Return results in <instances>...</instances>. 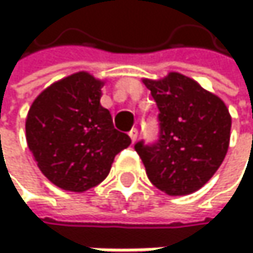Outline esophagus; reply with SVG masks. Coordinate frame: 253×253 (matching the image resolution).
Returning a JSON list of instances; mask_svg holds the SVG:
<instances>
[{
    "instance_id": "34e87169",
    "label": "esophagus",
    "mask_w": 253,
    "mask_h": 253,
    "mask_svg": "<svg viewBox=\"0 0 253 253\" xmlns=\"http://www.w3.org/2000/svg\"><path fill=\"white\" fill-rule=\"evenodd\" d=\"M129 136H130V139H132V141H136V139H138V136H139V135H138V130H136V129H132V130L129 132Z\"/></svg>"
}]
</instances>
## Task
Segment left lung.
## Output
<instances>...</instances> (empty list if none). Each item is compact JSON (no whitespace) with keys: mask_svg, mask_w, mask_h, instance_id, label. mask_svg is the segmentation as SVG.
<instances>
[{"mask_svg":"<svg viewBox=\"0 0 253 253\" xmlns=\"http://www.w3.org/2000/svg\"><path fill=\"white\" fill-rule=\"evenodd\" d=\"M103 86V80L79 71L45 88L28 109V149L42 174L65 191L97 187L132 142L101 106Z\"/></svg>","mask_w":253,"mask_h":253,"instance_id":"1","label":"left lung"}]
</instances>
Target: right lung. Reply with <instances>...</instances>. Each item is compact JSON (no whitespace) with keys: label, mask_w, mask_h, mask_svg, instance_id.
I'll list each match as a JSON object with an SVG mask.
<instances>
[{"label":"right lung","mask_w":253,"mask_h":253,"mask_svg":"<svg viewBox=\"0 0 253 253\" xmlns=\"http://www.w3.org/2000/svg\"><path fill=\"white\" fill-rule=\"evenodd\" d=\"M159 109V138L135 145L153 185L169 196L200 190L225 159L231 139V115L221 98L190 77L170 73L150 80Z\"/></svg>","instance_id":"obj_1"}]
</instances>
